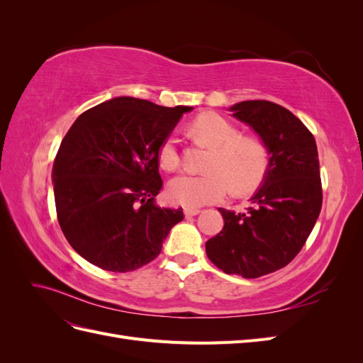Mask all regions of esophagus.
Returning a JSON list of instances; mask_svg holds the SVG:
<instances>
[{
    "mask_svg": "<svg viewBox=\"0 0 363 363\" xmlns=\"http://www.w3.org/2000/svg\"><path fill=\"white\" fill-rule=\"evenodd\" d=\"M201 211L200 208H194V207H186L184 208V216L186 218H192V216H195V215H199Z\"/></svg>",
    "mask_w": 363,
    "mask_h": 363,
    "instance_id": "1",
    "label": "esophagus"
}]
</instances>
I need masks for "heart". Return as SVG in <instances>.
I'll list each match as a JSON object with an SVG mask.
<instances>
[{
  "mask_svg": "<svg viewBox=\"0 0 363 363\" xmlns=\"http://www.w3.org/2000/svg\"><path fill=\"white\" fill-rule=\"evenodd\" d=\"M191 130L201 144L212 148L203 174H180L167 188L168 199L184 207H200L221 201L232 189L236 195L256 191L269 168L268 147L257 138L240 136L239 128L221 115L204 112ZM159 163L174 171L180 164L177 139L168 136L159 147Z\"/></svg>",
  "mask_w": 363,
  "mask_h": 363,
  "instance_id": "obj_1",
  "label": "heart"
}]
</instances>
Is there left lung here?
<instances>
[{
	"instance_id": "obj_1",
	"label": "left lung",
	"mask_w": 363,
	"mask_h": 363,
	"mask_svg": "<svg viewBox=\"0 0 363 363\" xmlns=\"http://www.w3.org/2000/svg\"><path fill=\"white\" fill-rule=\"evenodd\" d=\"M269 151V168L244 213L218 208L224 227L206 242L207 257L225 274L257 279L298 255L323 206L313 135L288 108L265 100L232 106Z\"/></svg>"
}]
</instances>
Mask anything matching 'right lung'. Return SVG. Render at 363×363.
Instances as JSON below:
<instances>
[{
  "mask_svg": "<svg viewBox=\"0 0 363 363\" xmlns=\"http://www.w3.org/2000/svg\"><path fill=\"white\" fill-rule=\"evenodd\" d=\"M133 96L104 101L77 118L52 167L65 238L92 265L135 271L156 259L183 208H162L159 147L184 112Z\"/></svg>",
  "mask_w": 363,
  "mask_h": 363,
  "instance_id": "right-lung-1",
  "label": "right lung"
}]
</instances>
